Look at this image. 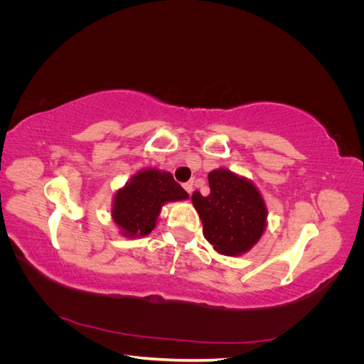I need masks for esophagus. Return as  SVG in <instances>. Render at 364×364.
<instances>
[{"label": "esophagus", "instance_id": "34e87169", "mask_svg": "<svg viewBox=\"0 0 364 364\" xmlns=\"http://www.w3.org/2000/svg\"><path fill=\"white\" fill-rule=\"evenodd\" d=\"M183 188H185V191H186V193L191 194V193H193V182H186V183H183Z\"/></svg>", "mask_w": 364, "mask_h": 364}]
</instances>
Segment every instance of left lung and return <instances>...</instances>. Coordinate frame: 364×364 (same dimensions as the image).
<instances>
[{"label": "left lung", "instance_id": "1", "mask_svg": "<svg viewBox=\"0 0 364 364\" xmlns=\"http://www.w3.org/2000/svg\"><path fill=\"white\" fill-rule=\"evenodd\" d=\"M209 194L194 191L191 200L203 223V235L223 255H241L258 243L267 226V206L246 178L228 168L208 174Z\"/></svg>", "mask_w": 364, "mask_h": 364}]
</instances>
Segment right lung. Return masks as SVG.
I'll return each instance as SVG.
<instances>
[{
	"label": "right lung",
	"mask_w": 364,
	"mask_h": 364,
	"mask_svg": "<svg viewBox=\"0 0 364 364\" xmlns=\"http://www.w3.org/2000/svg\"><path fill=\"white\" fill-rule=\"evenodd\" d=\"M185 199L188 193L168 171L141 170L117 191L112 218L124 237H144L155 229L164 203Z\"/></svg>",
	"instance_id": "obj_1"
}]
</instances>
